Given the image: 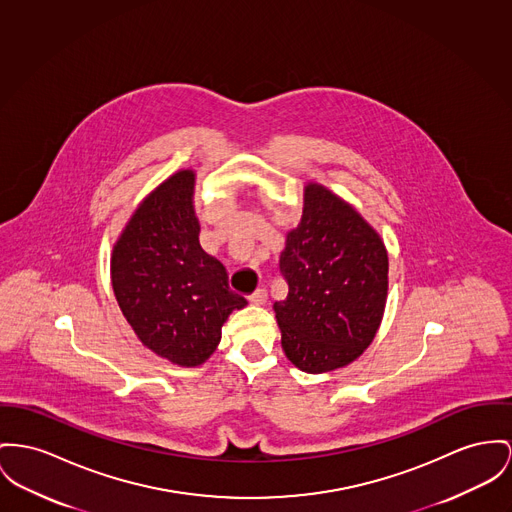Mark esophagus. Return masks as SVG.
Listing matches in <instances>:
<instances>
[{
  "instance_id": "34e87169",
  "label": "esophagus",
  "mask_w": 512,
  "mask_h": 512,
  "mask_svg": "<svg viewBox=\"0 0 512 512\" xmlns=\"http://www.w3.org/2000/svg\"><path fill=\"white\" fill-rule=\"evenodd\" d=\"M248 301H250L252 305H266V301H268V291H266L264 287H260V289H256V291L248 297Z\"/></svg>"
}]
</instances>
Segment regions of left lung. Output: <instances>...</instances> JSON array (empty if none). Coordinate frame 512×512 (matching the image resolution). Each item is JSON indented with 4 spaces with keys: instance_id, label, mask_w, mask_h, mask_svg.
Returning a JSON list of instances; mask_svg holds the SVG:
<instances>
[{
    "instance_id": "8db88e82",
    "label": "left lung",
    "mask_w": 512,
    "mask_h": 512,
    "mask_svg": "<svg viewBox=\"0 0 512 512\" xmlns=\"http://www.w3.org/2000/svg\"><path fill=\"white\" fill-rule=\"evenodd\" d=\"M279 272L289 293L273 310L295 367L312 375L334 371L369 347L386 305L388 256L351 205L308 184L303 219L287 235Z\"/></svg>"
}]
</instances>
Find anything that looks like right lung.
<instances>
[{
    "label": "right lung",
    "instance_id": "1",
    "mask_svg": "<svg viewBox=\"0 0 512 512\" xmlns=\"http://www.w3.org/2000/svg\"><path fill=\"white\" fill-rule=\"evenodd\" d=\"M194 172L165 180L124 229L112 252V287L122 314L151 351L196 367L215 351L227 316L246 305L225 266L200 246Z\"/></svg>",
    "mask_w": 512,
    "mask_h": 512
}]
</instances>
